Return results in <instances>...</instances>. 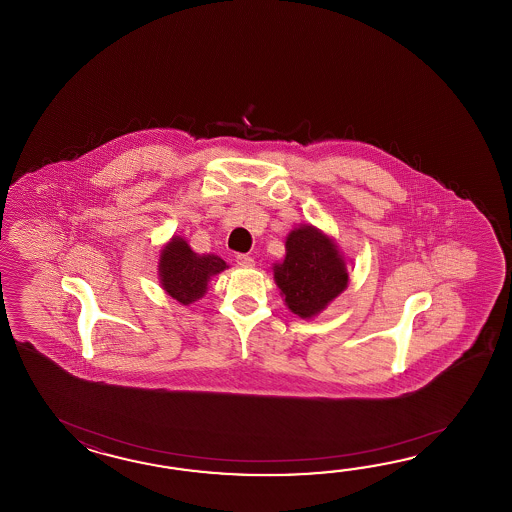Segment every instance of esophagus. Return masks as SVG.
I'll return each instance as SVG.
<instances>
[{"instance_id": "1", "label": "esophagus", "mask_w": 512, "mask_h": 512, "mask_svg": "<svg viewBox=\"0 0 512 512\" xmlns=\"http://www.w3.org/2000/svg\"><path fill=\"white\" fill-rule=\"evenodd\" d=\"M236 263L240 265V267H245V269H251V267H254V258L252 256H249V254H238L236 256Z\"/></svg>"}]
</instances>
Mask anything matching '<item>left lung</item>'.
Wrapping results in <instances>:
<instances>
[{"instance_id":"left-lung-1","label":"left lung","mask_w":512,"mask_h":512,"mask_svg":"<svg viewBox=\"0 0 512 512\" xmlns=\"http://www.w3.org/2000/svg\"><path fill=\"white\" fill-rule=\"evenodd\" d=\"M285 260L274 280L294 315H318L348 285V271L335 243L313 227H300L285 241Z\"/></svg>"}]
</instances>
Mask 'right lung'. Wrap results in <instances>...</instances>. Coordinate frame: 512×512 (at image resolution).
Wrapping results in <instances>:
<instances>
[{
  "instance_id": "obj_1",
  "label": "right lung",
  "mask_w": 512,
  "mask_h": 512,
  "mask_svg": "<svg viewBox=\"0 0 512 512\" xmlns=\"http://www.w3.org/2000/svg\"><path fill=\"white\" fill-rule=\"evenodd\" d=\"M227 263L214 256H199L188 247L183 238L170 241L159 260V276L166 293L181 304H192L207 291V283L214 274L225 271Z\"/></svg>"
}]
</instances>
